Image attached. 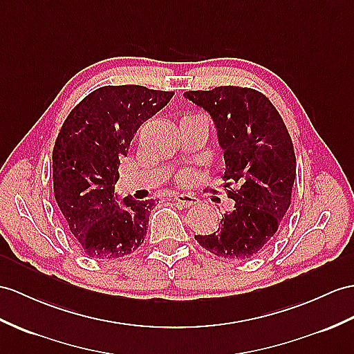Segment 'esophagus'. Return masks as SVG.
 I'll return each mask as SVG.
<instances>
[{
  "mask_svg": "<svg viewBox=\"0 0 354 354\" xmlns=\"http://www.w3.org/2000/svg\"><path fill=\"white\" fill-rule=\"evenodd\" d=\"M174 201L183 207H189V205H194L196 203V198L194 195H189V194H180V195H176Z\"/></svg>",
  "mask_w": 354,
  "mask_h": 354,
  "instance_id": "1",
  "label": "esophagus"
}]
</instances>
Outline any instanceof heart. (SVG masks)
Wrapping results in <instances>:
<instances>
[{"mask_svg":"<svg viewBox=\"0 0 354 354\" xmlns=\"http://www.w3.org/2000/svg\"><path fill=\"white\" fill-rule=\"evenodd\" d=\"M187 117V115H186ZM191 177H192V174L189 171H183L182 174L178 176V182H182V183H187L189 180H191Z\"/></svg>","mask_w":354,"mask_h":354,"instance_id":"1","label":"heart"}]
</instances>
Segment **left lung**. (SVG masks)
I'll use <instances>...</instances> for the list:
<instances>
[{"label": "left lung", "instance_id": "left-lung-1", "mask_svg": "<svg viewBox=\"0 0 354 354\" xmlns=\"http://www.w3.org/2000/svg\"><path fill=\"white\" fill-rule=\"evenodd\" d=\"M185 97L213 118L225 160L222 187L236 203L216 232L195 240L225 260H249L272 242L291 204L296 154L290 133L272 102L254 88L225 85Z\"/></svg>", "mask_w": 354, "mask_h": 354}]
</instances>
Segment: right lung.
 Instances as JSON below:
<instances>
[{"mask_svg":"<svg viewBox=\"0 0 354 354\" xmlns=\"http://www.w3.org/2000/svg\"><path fill=\"white\" fill-rule=\"evenodd\" d=\"M174 96L142 85H106L71 111L53 151L54 195L81 251L96 260L131 255L147 234L153 200L118 203L120 160L140 126Z\"/></svg>","mask_w":354,"mask_h":354,"instance_id":"1","label":"right lung"}]
</instances>
